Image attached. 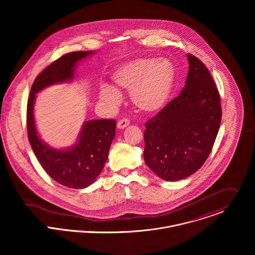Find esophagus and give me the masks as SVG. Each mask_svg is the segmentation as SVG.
I'll use <instances>...</instances> for the list:
<instances>
[{
    "label": "esophagus",
    "mask_w": 255,
    "mask_h": 255,
    "mask_svg": "<svg viewBox=\"0 0 255 255\" xmlns=\"http://www.w3.org/2000/svg\"><path fill=\"white\" fill-rule=\"evenodd\" d=\"M128 125H129V121H128V119H122V120H120V121L118 122L117 127H118V128L123 129V128H127Z\"/></svg>",
    "instance_id": "obj_1"
}]
</instances>
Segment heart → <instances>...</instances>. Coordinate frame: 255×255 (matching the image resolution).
I'll return each instance as SVG.
<instances>
[{
    "label": "heart",
    "mask_w": 255,
    "mask_h": 255,
    "mask_svg": "<svg viewBox=\"0 0 255 255\" xmlns=\"http://www.w3.org/2000/svg\"><path fill=\"white\" fill-rule=\"evenodd\" d=\"M176 80L174 65L167 59L138 58L120 66L112 74L113 86L102 84L100 99L112 107L119 105L120 91H129L132 105L145 114L163 109Z\"/></svg>",
    "instance_id": "b5f03b06"
}]
</instances>
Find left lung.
Instances as JSON below:
<instances>
[{"mask_svg": "<svg viewBox=\"0 0 255 255\" xmlns=\"http://www.w3.org/2000/svg\"><path fill=\"white\" fill-rule=\"evenodd\" d=\"M188 73L180 95L145 124L144 161L161 179L173 182L198 171L218 133L222 110L216 84L196 57L187 54Z\"/></svg>", "mask_w": 255, "mask_h": 255, "instance_id": "left-lung-1", "label": "left lung"}]
</instances>
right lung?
Returning <instances> with one entry per match:
<instances>
[{"mask_svg": "<svg viewBox=\"0 0 255 255\" xmlns=\"http://www.w3.org/2000/svg\"><path fill=\"white\" fill-rule=\"evenodd\" d=\"M95 51H79L62 56L40 73L31 87L27 102V133L30 145L46 173L71 188H85L95 182L108 159L116 135L115 120H92L83 124L77 141L71 147L56 149L42 140L34 119L36 94L53 84L70 82L77 64Z\"/></svg>", "mask_w": 255, "mask_h": 255, "instance_id": "add662e5", "label": "right lung"}]
</instances>
